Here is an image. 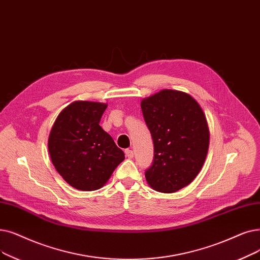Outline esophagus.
<instances>
[{
  "mask_svg": "<svg viewBox=\"0 0 260 260\" xmlns=\"http://www.w3.org/2000/svg\"><path fill=\"white\" fill-rule=\"evenodd\" d=\"M125 155H126L127 158H133L134 157V152L132 150H129V149H126L125 150Z\"/></svg>",
  "mask_w": 260,
  "mask_h": 260,
  "instance_id": "esophagus-1",
  "label": "esophagus"
}]
</instances>
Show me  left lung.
Segmentation results:
<instances>
[{
    "mask_svg": "<svg viewBox=\"0 0 260 260\" xmlns=\"http://www.w3.org/2000/svg\"><path fill=\"white\" fill-rule=\"evenodd\" d=\"M141 109L154 143L145 178L156 191L176 192L192 182L205 161L209 129L204 112L192 96L170 89L142 100Z\"/></svg>",
    "mask_w": 260,
    "mask_h": 260,
    "instance_id": "obj_1",
    "label": "left lung"
}]
</instances>
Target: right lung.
<instances>
[{
	"mask_svg": "<svg viewBox=\"0 0 260 260\" xmlns=\"http://www.w3.org/2000/svg\"><path fill=\"white\" fill-rule=\"evenodd\" d=\"M106 104L77 101L56 119L49 137V152L57 172L70 186L93 191L104 186L124 153L100 126Z\"/></svg>",
	"mask_w": 260,
	"mask_h": 260,
	"instance_id": "1",
	"label": "right lung"
}]
</instances>
